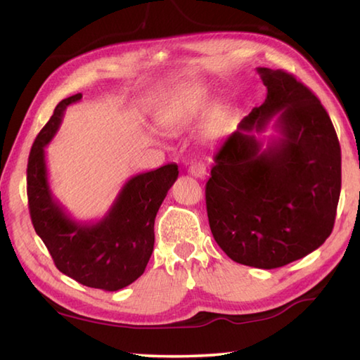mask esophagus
<instances>
[{
  "mask_svg": "<svg viewBox=\"0 0 360 360\" xmlns=\"http://www.w3.org/2000/svg\"><path fill=\"white\" fill-rule=\"evenodd\" d=\"M188 173L195 178H202V176L206 174V165L200 160H195L191 163V167H188Z\"/></svg>",
  "mask_w": 360,
  "mask_h": 360,
  "instance_id": "34e87169",
  "label": "esophagus"
}]
</instances>
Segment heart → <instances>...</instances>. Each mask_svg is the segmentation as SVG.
Returning a JSON list of instances; mask_svg holds the SVG:
<instances>
[{
  "instance_id": "heart-1",
  "label": "heart",
  "mask_w": 360,
  "mask_h": 360,
  "mask_svg": "<svg viewBox=\"0 0 360 360\" xmlns=\"http://www.w3.org/2000/svg\"><path fill=\"white\" fill-rule=\"evenodd\" d=\"M205 107V99L202 97H193V99H186L184 102H178V105H174L172 110V116L178 121H184L188 120L201 112V108ZM221 122V116L220 113H215L211 120V129L215 130L220 127Z\"/></svg>"
}]
</instances>
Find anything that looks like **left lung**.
Segmentation results:
<instances>
[{
  "instance_id": "obj_1",
  "label": "left lung",
  "mask_w": 360,
  "mask_h": 360,
  "mask_svg": "<svg viewBox=\"0 0 360 360\" xmlns=\"http://www.w3.org/2000/svg\"><path fill=\"white\" fill-rule=\"evenodd\" d=\"M266 101L215 153L206 209L215 243L236 263L276 269L330 236L342 188V153L332 121L311 91L285 70L258 68ZM272 119L279 135L254 132Z\"/></svg>"
}]
</instances>
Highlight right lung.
Segmentation results:
<instances>
[{"mask_svg": "<svg viewBox=\"0 0 360 360\" xmlns=\"http://www.w3.org/2000/svg\"><path fill=\"white\" fill-rule=\"evenodd\" d=\"M80 99L78 93L58 103L32 143L26 169L30 215L58 269L89 288L117 291L145 272L154 248L155 215L179 172L176 163H168L135 174L101 220H75L51 192L45 146L56 135L66 108Z\"/></svg>", "mask_w": 360, "mask_h": 360, "instance_id": "right-lung-1", "label": "right lung"}]
</instances>
